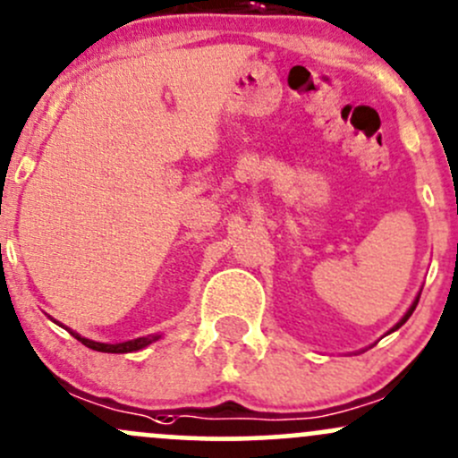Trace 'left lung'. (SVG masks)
Returning <instances> with one entry per match:
<instances>
[{
	"label": "left lung",
	"mask_w": 458,
	"mask_h": 458,
	"mask_svg": "<svg viewBox=\"0 0 458 458\" xmlns=\"http://www.w3.org/2000/svg\"><path fill=\"white\" fill-rule=\"evenodd\" d=\"M417 302H420V295H417V298H415V302H413V304H411V309H409V310H406V313H404V318H402V319L398 321V324H395V326H394V328H391V333H394V330H398V328H400V326H402V324H404V321H406V319H409V318H411V315H413V310H415V306H417Z\"/></svg>",
	"instance_id": "1"
}]
</instances>
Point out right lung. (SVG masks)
Masks as SVG:
<instances>
[{"label":"right lung","instance_id":"add662e5","mask_svg":"<svg viewBox=\"0 0 458 458\" xmlns=\"http://www.w3.org/2000/svg\"><path fill=\"white\" fill-rule=\"evenodd\" d=\"M69 333H72L78 341H82L87 348L98 350V352H110V354H123V352L143 350L145 345L154 344V341L160 339V335H149V336H139V339H132V341H123V344H99V341H90L87 336H80L78 333H73V330H69Z\"/></svg>","mask_w":458,"mask_h":458}]
</instances>
